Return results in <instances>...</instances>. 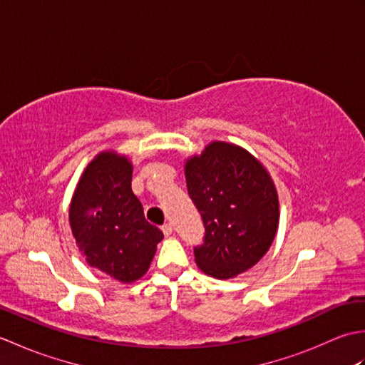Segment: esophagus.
<instances>
[{
  "mask_svg": "<svg viewBox=\"0 0 365 365\" xmlns=\"http://www.w3.org/2000/svg\"><path fill=\"white\" fill-rule=\"evenodd\" d=\"M161 230H163V234H165L166 237H169L170 234H173L174 227H173V224H170V222H166V224H163V226H161Z\"/></svg>",
  "mask_w": 365,
  "mask_h": 365,
  "instance_id": "esophagus-1",
  "label": "esophagus"
}]
</instances>
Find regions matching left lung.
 Here are the masks:
<instances>
[{"label": "left lung", "instance_id": "1", "mask_svg": "<svg viewBox=\"0 0 365 365\" xmlns=\"http://www.w3.org/2000/svg\"><path fill=\"white\" fill-rule=\"evenodd\" d=\"M188 195L202 218V245L192 247L197 267L229 279L254 267L277 230L279 200L268 173L251 153L212 143L187 161Z\"/></svg>", "mask_w": 365, "mask_h": 365}]
</instances>
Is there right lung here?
Listing matches in <instances>:
<instances>
[{
	"label": "right lung",
	"mask_w": 365,
	"mask_h": 365,
	"mask_svg": "<svg viewBox=\"0 0 365 365\" xmlns=\"http://www.w3.org/2000/svg\"><path fill=\"white\" fill-rule=\"evenodd\" d=\"M131 173L125 157L100 153L81 175L68 213L89 265L120 282H133L145 273L163 240L131 191Z\"/></svg>",
	"instance_id": "obj_1"
}]
</instances>
